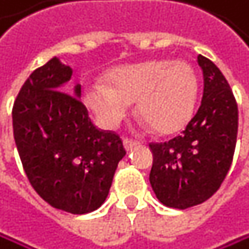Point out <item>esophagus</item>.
I'll return each instance as SVG.
<instances>
[{"label": "esophagus", "mask_w": 249, "mask_h": 249, "mask_svg": "<svg viewBox=\"0 0 249 249\" xmlns=\"http://www.w3.org/2000/svg\"><path fill=\"white\" fill-rule=\"evenodd\" d=\"M123 145H124V148H126L127 151H130L132 148H135V147H138V145H140V141L124 138V140H123Z\"/></svg>", "instance_id": "obj_1"}]
</instances>
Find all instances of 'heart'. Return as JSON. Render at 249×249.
<instances>
[{
    "label": "heart",
    "instance_id": "heart-1",
    "mask_svg": "<svg viewBox=\"0 0 249 249\" xmlns=\"http://www.w3.org/2000/svg\"><path fill=\"white\" fill-rule=\"evenodd\" d=\"M107 83L84 86V102L107 129H116L129 116L130 102L160 133H172L192 117L197 77L184 60L156 59L123 65L107 74Z\"/></svg>",
    "mask_w": 249,
    "mask_h": 249
}]
</instances>
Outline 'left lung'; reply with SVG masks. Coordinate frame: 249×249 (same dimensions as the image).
<instances>
[{
	"label": "left lung",
	"mask_w": 249,
	"mask_h": 249,
	"mask_svg": "<svg viewBox=\"0 0 249 249\" xmlns=\"http://www.w3.org/2000/svg\"><path fill=\"white\" fill-rule=\"evenodd\" d=\"M203 72V96L196 114L181 135L150 142L153 168L150 184L157 199L177 209L208 200L224 181L238 136V104L221 71L197 56Z\"/></svg>",
	"instance_id": "left-lung-1"
}]
</instances>
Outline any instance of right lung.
<instances>
[{"label": "right lung", "mask_w": 249, "mask_h": 249, "mask_svg": "<svg viewBox=\"0 0 249 249\" xmlns=\"http://www.w3.org/2000/svg\"><path fill=\"white\" fill-rule=\"evenodd\" d=\"M71 74L56 57L36 68L15 99L13 130L34 190L56 209L88 214L105 202L126 150L92 123L80 86L69 93Z\"/></svg>", "instance_id": "add662e5"}]
</instances>
